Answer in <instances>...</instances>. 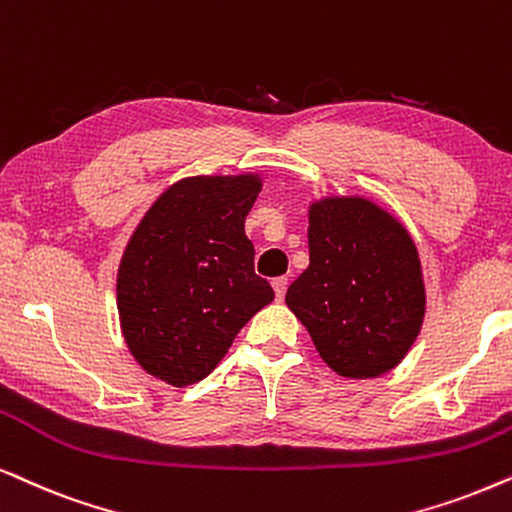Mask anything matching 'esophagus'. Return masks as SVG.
Returning <instances> with one entry per match:
<instances>
[{
    "label": "esophagus",
    "instance_id": "obj_1",
    "mask_svg": "<svg viewBox=\"0 0 512 512\" xmlns=\"http://www.w3.org/2000/svg\"><path fill=\"white\" fill-rule=\"evenodd\" d=\"M271 285H274L276 299H283L285 297V290H288V278H285V276L274 278V281H271Z\"/></svg>",
    "mask_w": 512,
    "mask_h": 512
}]
</instances>
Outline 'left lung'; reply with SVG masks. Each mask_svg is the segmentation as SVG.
I'll list each match as a JSON object with an SVG mask.
<instances>
[{
	"label": "left lung",
	"instance_id": "obj_1",
	"mask_svg": "<svg viewBox=\"0 0 512 512\" xmlns=\"http://www.w3.org/2000/svg\"><path fill=\"white\" fill-rule=\"evenodd\" d=\"M285 304L337 374L370 379L412 349L426 313L417 245L391 213L363 196L309 208V267Z\"/></svg>",
	"mask_w": 512,
	"mask_h": 512
}]
</instances>
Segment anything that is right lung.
Returning <instances> with one entry per match:
<instances>
[{
    "label": "right lung",
    "instance_id": "1",
    "mask_svg": "<svg viewBox=\"0 0 512 512\" xmlns=\"http://www.w3.org/2000/svg\"><path fill=\"white\" fill-rule=\"evenodd\" d=\"M262 177L196 175L170 185L142 217L117 274L128 351L170 386L208 377L274 290L255 274L245 236Z\"/></svg>",
    "mask_w": 512,
    "mask_h": 512
}]
</instances>
